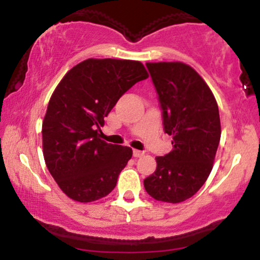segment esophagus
I'll use <instances>...</instances> for the list:
<instances>
[{
  "label": "esophagus",
  "instance_id": "esophagus-1",
  "mask_svg": "<svg viewBox=\"0 0 260 260\" xmlns=\"http://www.w3.org/2000/svg\"><path fill=\"white\" fill-rule=\"evenodd\" d=\"M143 155H144V151L137 150V149H134V150H133V156L134 157H142Z\"/></svg>",
  "mask_w": 260,
  "mask_h": 260
}]
</instances>
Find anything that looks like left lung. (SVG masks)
Segmentation results:
<instances>
[{"instance_id":"left-lung-1","label":"left lung","mask_w":260,"mask_h":260,"mask_svg":"<svg viewBox=\"0 0 260 260\" xmlns=\"http://www.w3.org/2000/svg\"><path fill=\"white\" fill-rule=\"evenodd\" d=\"M159 95L164 129L172 150L156 156V170L144 180L148 194L166 203L194 196L213 170L220 137L219 107L204 79L183 62H148Z\"/></svg>"}]
</instances>
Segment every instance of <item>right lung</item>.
Instances as JSON below:
<instances>
[{
    "label": "right lung",
    "mask_w": 260,
    "mask_h": 260,
    "mask_svg": "<svg viewBox=\"0 0 260 260\" xmlns=\"http://www.w3.org/2000/svg\"><path fill=\"white\" fill-rule=\"evenodd\" d=\"M148 77L139 61L88 58L56 86L43 121V153L53 180L71 199L90 203L116 187L132 149L109 144L98 132L122 95Z\"/></svg>",
    "instance_id": "add662e5"
}]
</instances>
